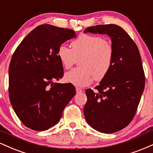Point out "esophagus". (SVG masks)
Returning a JSON list of instances; mask_svg holds the SVG:
<instances>
[{"label": "esophagus", "mask_w": 153, "mask_h": 153, "mask_svg": "<svg viewBox=\"0 0 153 153\" xmlns=\"http://www.w3.org/2000/svg\"><path fill=\"white\" fill-rule=\"evenodd\" d=\"M82 90L81 89V88H76V92H77V93H82Z\"/></svg>", "instance_id": "esophagus-1"}]
</instances>
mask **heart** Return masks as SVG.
I'll use <instances>...</instances> for the list:
<instances>
[{"label": "heart", "instance_id": "b5f03b06", "mask_svg": "<svg viewBox=\"0 0 153 153\" xmlns=\"http://www.w3.org/2000/svg\"><path fill=\"white\" fill-rule=\"evenodd\" d=\"M71 49L60 45L57 55L62 65L68 69L81 57L79 65L65 73L66 81L76 86H85L102 80L113 65L114 47L109 40L96 35L82 33L71 43Z\"/></svg>", "mask_w": 153, "mask_h": 153}]
</instances>
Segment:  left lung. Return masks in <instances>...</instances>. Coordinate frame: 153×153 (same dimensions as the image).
I'll return each mask as SVG.
<instances>
[{
    "label": "left lung",
    "instance_id": "8db88e82",
    "mask_svg": "<svg viewBox=\"0 0 153 153\" xmlns=\"http://www.w3.org/2000/svg\"><path fill=\"white\" fill-rule=\"evenodd\" d=\"M107 34L114 47L113 65L94 92L85 91L86 121L100 132L113 133L123 129L135 116L145 88V77L140 54L124 29L114 24L88 27L84 33Z\"/></svg>",
    "mask_w": 153,
    "mask_h": 153
}]
</instances>
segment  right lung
<instances>
[{"label": "right lung", "instance_id": "obj_1", "mask_svg": "<svg viewBox=\"0 0 153 153\" xmlns=\"http://www.w3.org/2000/svg\"><path fill=\"white\" fill-rule=\"evenodd\" d=\"M75 36L71 29L44 24L31 31L15 51L8 69L9 98L27 128L44 131L55 126L75 95L73 85L53 82L63 76L58 48Z\"/></svg>", "mask_w": 153, "mask_h": 153}]
</instances>
